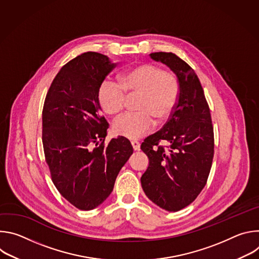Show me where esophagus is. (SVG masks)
I'll return each mask as SVG.
<instances>
[{
	"instance_id": "34e87169",
	"label": "esophagus",
	"mask_w": 259,
	"mask_h": 259,
	"mask_svg": "<svg viewBox=\"0 0 259 259\" xmlns=\"http://www.w3.org/2000/svg\"><path fill=\"white\" fill-rule=\"evenodd\" d=\"M131 144H132V146H133V150H134V151H139V150H140V143H139L138 141L132 140V141H131Z\"/></svg>"
}]
</instances>
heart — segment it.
<instances>
[{"mask_svg": "<svg viewBox=\"0 0 259 259\" xmlns=\"http://www.w3.org/2000/svg\"><path fill=\"white\" fill-rule=\"evenodd\" d=\"M178 83L170 72L152 63H141L124 71L120 84L105 79L98 88V99L107 114H119L125 106L126 93H141L139 112L126 113L114 123V131L129 139H138L155 125V119H167L177 102Z\"/></svg>", "mask_w": 259, "mask_h": 259, "instance_id": "heart-1", "label": "heart"}]
</instances>
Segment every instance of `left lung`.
I'll return each instance as SVG.
<instances>
[{
	"mask_svg": "<svg viewBox=\"0 0 259 259\" xmlns=\"http://www.w3.org/2000/svg\"><path fill=\"white\" fill-rule=\"evenodd\" d=\"M150 56L175 73L179 91L168 122L141 144L150 164L140 181L153 203L176 212L193 203L207 182L214 154L213 126L204 90L194 69L171 52ZM161 140L169 143L168 149L158 145Z\"/></svg>",
	"mask_w": 259,
	"mask_h": 259,
	"instance_id": "1",
	"label": "left lung"
}]
</instances>
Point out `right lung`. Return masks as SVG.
Wrapping results in <instances>:
<instances>
[{
  "label": "right lung",
  "mask_w": 259,
  "mask_h": 259,
  "mask_svg": "<svg viewBox=\"0 0 259 259\" xmlns=\"http://www.w3.org/2000/svg\"><path fill=\"white\" fill-rule=\"evenodd\" d=\"M116 65L97 52L77 56L61 67L44 102L42 140L52 181L80 210L106 200L133 154L123 136L104 145L108 123L100 114L98 88Z\"/></svg>",
  "instance_id": "obj_1"
}]
</instances>
